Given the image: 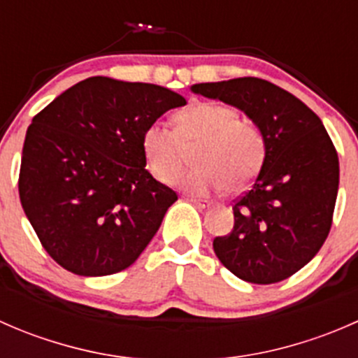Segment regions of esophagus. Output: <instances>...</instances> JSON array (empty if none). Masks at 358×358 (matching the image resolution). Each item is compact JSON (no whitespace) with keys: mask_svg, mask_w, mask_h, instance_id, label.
Masks as SVG:
<instances>
[{"mask_svg":"<svg viewBox=\"0 0 358 358\" xmlns=\"http://www.w3.org/2000/svg\"><path fill=\"white\" fill-rule=\"evenodd\" d=\"M187 201L192 202V204L196 206V208H199V209L209 208V202H208V201H204V199H196V197H187Z\"/></svg>","mask_w":358,"mask_h":358,"instance_id":"1","label":"esophagus"}]
</instances>
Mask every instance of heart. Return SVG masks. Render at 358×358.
<instances>
[{"label": "heart", "instance_id": "1", "mask_svg": "<svg viewBox=\"0 0 358 358\" xmlns=\"http://www.w3.org/2000/svg\"><path fill=\"white\" fill-rule=\"evenodd\" d=\"M175 128L152 124L143 135L147 168L161 183H171L194 152L197 168L180 176L178 185L194 196L218 190L239 192L251 182L265 157V138L255 121L218 102H197L176 112Z\"/></svg>", "mask_w": 358, "mask_h": 358}]
</instances>
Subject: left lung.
Returning <instances> with one entry per match:
<instances>
[{
  "label": "left lung",
  "mask_w": 358,
  "mask_h": 358,
  "mask_svg": "<svg viewBox=\"0 0 358 358\" xmlns=\"http://www.w3.org/2000/svg\"><path fill=\"white\" fill-rule=\"evenodd\" d=\"M192 92L243 110L259 126L265 159L234 204V229L213 249L239 279L273 284L306 265L333 225L339 162L319 115L259 78L194 85Z\"/></svg>",
  "instance_id": "8db88e82"
}]
</instances>
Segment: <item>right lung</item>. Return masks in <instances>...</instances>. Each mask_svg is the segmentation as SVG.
<instances>
[{"label":"right lung","instance_id":"add662e5","mask_svg":"<svg viewBox=\"0 0 358 358\" xmlns=\"http://www.w3.org/2000/svg\"><path fill=\"white\" fill-rule=\"evenodd\" d=\"M185 99L103 76L71 86L25 133L19 194L43 248L85 277L136 262L178 196L145 169L143 135Z\"/></svg>","mask_w":358,"mask_h":358}]
</instances>
